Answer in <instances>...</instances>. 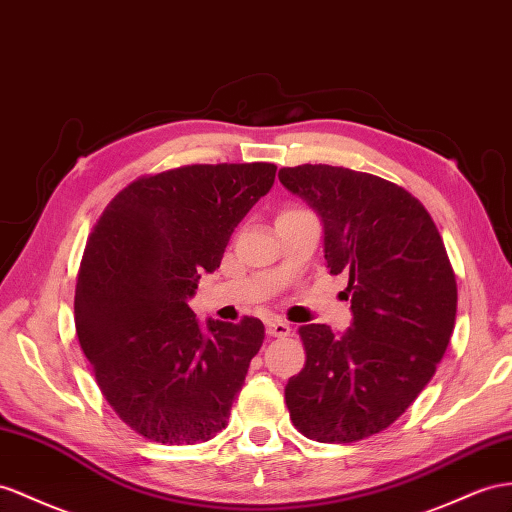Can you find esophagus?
<instances>
[{
	"instance_id": "34e87169",
	"label": "esophagus",
	"mask_w": 512,
	"mask_h": 512,
	"mask_svg": "<svg viewBox=\"0 0 512 512\" xmlns=\"http://www.w3.org/2000/svg\"><path fill=\"white\" fill-rule=\"evenodd\" d=\"M266 333L270 337H287L292 333V326L283 320H272L266 324Z\"/></svg>"
}]
</instances>
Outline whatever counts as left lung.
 Segmentation results:
<instances>
[{
	"instance_id": "obj_1",
	"label": "left lung",
	"mask_w": 512,
	"mask_h": 512,
	"mask_svg": "<svg viewBox=\"0 0 512 512\" xmlns=\"http://www.w3.org/2000/svg\"><path fill=\"white\" fill-rule=\"evenodd\" d=\"M279 179L322 220L324 259L346 272L352 324L300 326L305 368L287 381L292 424L307 439L350 443L409 409L443 359L456 279L426 207L404 188L342 166L281 168Z\"/></svg>"
}]
</instances>
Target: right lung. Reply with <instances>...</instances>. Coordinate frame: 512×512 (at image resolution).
<instances>
[{
	"label": "right lung",
	"instance_id": "1",
	"mask_svg": "<svg viewBox=\"0 0 512 512\" xmlns=\"http://www.w3.org/2000/svg\"><path fill=\"white\" fill-rule=\"evenodd\" d=\"M274 173L255 162L142 177L90 233L75 287L77 339L101 393L138 435L192 445L227 426L264 324H201L188 300Z\"/></svg>",
	"mask_w": 512,
	"mask_h": 512
}]
</instances>
